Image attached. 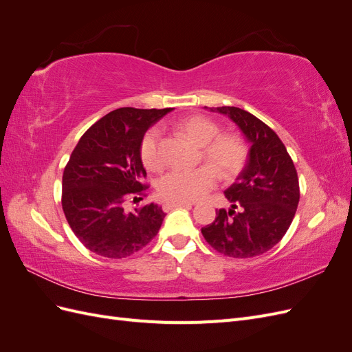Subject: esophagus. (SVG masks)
Instances as JSON below:
<instances>
[{
  "label": "esophagus",
  "instance_id": "1",
  "mask_svg": "<svg viewBox=\"0 0 352 352\" xmlns=\"http://www.w3.org/2000/svg\"><path fill=\"white\" fill-rule=\"evenodd\" d=\"M192 206H194L192 202H170V201H167V202H164V204H163V208H164V211H170V210H172V208H176V207L190 208Z\"/></svg>",
  "mask_w": 352,
  "mask_h": 352
}]
</instances>
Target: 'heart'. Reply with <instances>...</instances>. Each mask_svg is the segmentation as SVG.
Wrapping results in <instances>:
<instances>
[{
  "instance_id": "1",
  "label": "heart",
  "mask_w": 352,
  "mask_h": 352,
  "mask_svg": "<svg viewBox=\"0 0 352 352\" xmlns=\"http://www.w3.org/2000/svg\"><path fill=\"white\" fill-rule=\"evenodd\" d=\"M179 132L201 148V155L210 166H202L192 172L173 170L158 182V192L170 202H194L204 198L217 185L219 175L225 179L238 176L247 163L248 151L241 138L235 135H220L219 126L204 116H190L177 123ZM162 132L157 127L148 131L141 142V160L144 166L157 172L163 167L160 150ZM212 165L217 169L210 167Z\"/></svg>"
}]
</instances>
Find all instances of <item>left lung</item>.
<instances>
[{
    "label": "left lung",
    "mask_w": 352,
    "mask_h": 352,
    "mask_svg": "<svg viewBox=\"0 0 352 352\" xmlns=\"http://www.w3.org/2000/svg\"><path fill=\"white\" fill-rule=\"evenodd\" d=\"M235 123L250 144L247 164L225 195L230 208L202 228L206 241L220 254L250 258L264 254L289 229L300 201L292 158L270 127L238 107L210 109Z\"/></svg>",
    "instance_id": "left-lung-1"
}]
</instances>
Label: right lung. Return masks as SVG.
<instances>
[{"mask_svg":"<svg viewBox=\"0 0 352 352\" xmlns=\"http://www.w3.org/2000/svg\"><path fill=\"white\" fill-rule=\"evenodd\" d=\"M172 110H114L94 123L73 150L63 173L61 204L73 233L89 251L109 258L129 257L162 228L166 214L155 202L133 211L124 204L145 189V132Z\"/></svg>","mask_w":352,"mask_h":352,"instance_id":"obj_1","label":"right lung"}]
</instances>
